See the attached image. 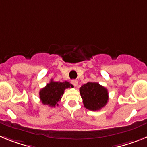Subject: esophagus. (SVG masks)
<instances>
[{
	"mask_svg": "<svg viewBox=\"0 0 147 147\" xmlns=\"http://www.w3.org/2000/svg\"><path fill=\"white\" fill-rule=\"evenodd\" d=\"M71 83H72L73 85H74L75 87H76V86H77L78 81L76 80H71Z\"/></svg>",
	"mask_w": 147,
	"mask_h": 147,
	"instance_id": "esophagus-1",
	"label": "esophagus"
}]
</instances>
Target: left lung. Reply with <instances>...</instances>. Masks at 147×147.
<instances>
[{
    "mask_svg": "<svg viewBox=\"0 0 147 147\" xmlns=\"http://www.w3.org/2000/svg\"><path fill=\"white\" fill-rule=\"evenodd\" d=\"M85 107L90 110H98L105 107L108 101L107 88L98 82H88L80 88Z\"/></svg>",
    "mask_w": 147,
    "mask_h": 147,
    "instance_id": "obj_1",
    "label": "left lung"
}]
</instances>
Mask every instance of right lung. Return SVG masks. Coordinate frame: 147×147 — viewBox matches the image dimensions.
<instances>
[{"label": "right lung", "instance_id": "right-lung-1", "mask_svg": "<svg viewBox=\"0 0 147 147\" xmlns=\"http://www.w3.org/2000/svg\"><path fill=\"white\" fill-rule=\"evenodd\" d=\"M73 87L68 82H54L52 80L46 86L40 90V98L43 105L50 107L58 106V102L62 98L64 90L66 88Z\"/></svg>", "mask_w": 147, "mask_h": 147}]
</instances>
